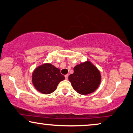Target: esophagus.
Masks as SVG:
<instances>
[{
	"instance_id": "esophagus-1",
	"label": "esophagus",
	"mask_w": 133,
	"mask_h": 133,
	"mask_svg": "<svg viewBox=\"0 0 133 133\" xmlns=\"http://www.w3.org/2000/svg\"><path fill=\"white\" fill-rule=\"evenodd\" d=\"M68 77H69V75H65V78H66V79H68Z\"/></svg>"
}]
</instances>
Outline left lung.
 <instances>
[{"mask_svg":"<svg viewBox=\"0 0 133 133\" xmlns=\"http://www.w3.org/2000/svg\"><path fill=\"white\" fill-rule=\"evenodd\" d=\"M74 73L69 76V80L73 89L82 95H87L94 92L101 82L100 71L90 61L76 65Z\"/></svg>","mask_w":133,"mask_h":133,"instance_id":"left-lung-1","label":"left lung"}]
</instances>
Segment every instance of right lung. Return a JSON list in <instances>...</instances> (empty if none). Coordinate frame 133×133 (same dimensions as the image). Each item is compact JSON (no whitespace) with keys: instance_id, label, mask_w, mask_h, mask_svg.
Masks as SVG:
<instances>
[{"instance_id":"right-lung-1","label":"right lung","mask_w":133,"mask_h":133,"mask_svg":"<svg viewBox=\"0 0 133 133\" xmlns=\"http://www.w3.org/2000/svg\"><path fill=\"white\" fill-rule=\"evenodd\" d=\"M64 79L60 69L50 63L38 66L32 74V82L35 88L44 94L54 92L60 82Z\"/></svg>"}]
</instances>
